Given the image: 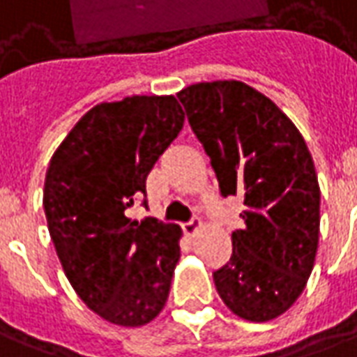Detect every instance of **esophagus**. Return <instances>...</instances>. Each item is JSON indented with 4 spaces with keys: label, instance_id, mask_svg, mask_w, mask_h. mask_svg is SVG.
I'll list each match as a JSON object with an SVG mask.
<instances>
[{
    "label": "esophagus",
    "instance_id": "1",
    "mask_svg": "<svg viewBox=\"0 0 357 357\" xmlns=\"http://www.w3.org/2000/svg\"><path fill=\"white\" fill-rule=\"evenodd\" d=\"M199 230H203V222L201 220H191L183 224V231H185V236H189V238H193Z\"/></svg>",
    "mask_w": 357,
    "mask_h": 357
}]
</instances>
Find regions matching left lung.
<instances>
[{
    "mask_svg": "<svg viewBox=\"0 0 357 357\" xmlns=\"http://www.w3.org/2000/svg\"><path fill=\"white\" fill-rule=\"evenodd\" d=\"M178 98L220 193H239L245 206L230 263L213 274L216 291L239 319L273 321L305 290L317 255L321 189L307 144L282 109L241 81L189 84Z\"/></svg>",
    "mask_w": 357,
    "mask_h": 357,
    "instance_id": "left-lung-1",
    "label": "left lung"
}]
</instances>
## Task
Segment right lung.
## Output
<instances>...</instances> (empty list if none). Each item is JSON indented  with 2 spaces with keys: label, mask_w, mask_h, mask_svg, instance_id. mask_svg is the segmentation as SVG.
<instances>
[{
  "label": "right lung",
  "mask_w": 357,
  "mask_h": 357,
  "mask_svg": "<svg viewBox=\"0 0 357 357\" xmlns=\"http://www.w3.org/2000/svg\"><path fill=\"white\" fill-rule=\"evenodd\" d=\"M183 121L172 94L102 102L50 160L42 203L59 263L84 305L112 325H146L168 300L181 228L131 220L127 208Z\"/></svg>",
  "instance_id": "obj_1"
}]
</instances>
